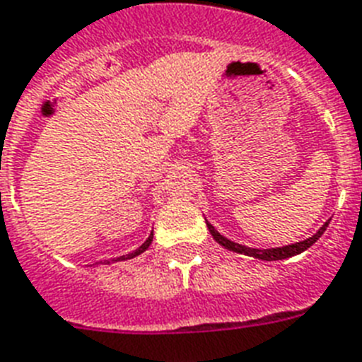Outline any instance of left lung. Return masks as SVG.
Wrapping results in <instances>:
<instances>
[{"label": "left lung", "mask_w": 362, "mask_h": 362, "mask_svg": "<svg viewBox=\"0 0 362 362\" xmlns=\"http://www.w3.org/2000/svg\"><path fill=\"white\" fill-rule=\"evenodd\" d=\"M206 225H208V230H210V234L214 236V240H216L219 245H223L225 249H228V251L240 252V255H247V257H255V258H258V260H267V262H272V260H283V258H290V257H293V255H299V252L307 251V249L310 247L313 243L318 242L320 236H322V234L325 232V228H327L329 221L324 223V225H322V228H320V230L316 232L313 238H307V240H303V242L292 243V245H284V247H273V249L245 247V245H240V243L230 242V240H227L225 236H221V234H219L216 228L211 227L210 223H206Z\"/></svg>", "instance_id": "1"}]
</instances>
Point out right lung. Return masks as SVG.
I'll return each instance as SVG.
<instances>
[{"label":"right lung","instance_id":"right-lung-1","mask_svg":"<svg viewBox=\"0 0 362 362\" xmlns=\"http://www.w3.org/2000/svg\"><path fill=\"white\" fill-rule=\"evenodd\" d=\"M152 238H154V234H152V232H151V236L146 238V242L143 243V245H141V247H137V249H135L134 252H130V255H122V257H119V258H111V260H105V264H111V262H119V260H130V258L139 257L141 252H145L146 249L151 247V243H152Z\"/></svg>","mask_w":362,"mask_h":362}]
</instances>
